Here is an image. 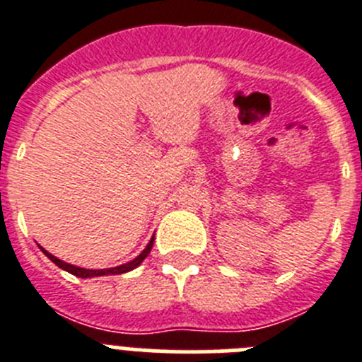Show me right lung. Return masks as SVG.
I'll return each instance as SVG.
<instances>
[{
  "instance_id": "obj_1",
  "label": "right lung",
  "mask_w": 362,
  "mask_h": 362,
  "mask_svg": "<svg viewBox=\"0 0 362 362\" xmlns=\"http://www.w3.org/2000/svg\"><path fill=\"white\" fill-rule=\"evenodd\" d=\"M152 246H153V238L150 239L148 245L145 246V250L141 252V254L137 255L136 259H132V261H129V263H124V264H119V267H114V268H103V270H88V268H79V267H74V264L70 263H65V261H62V259H57L56 255L49 254V252L45 250V248H41V252H43L47 257L52 261L56 267H59L62 270L69 272V274H72V276L76 277H81V279H88V277H101V276H116V274H127V272L134 270V268H137L139 264L145 261L146 255L150 254V250H152Z\"/></svg>"
}]
</instances>
